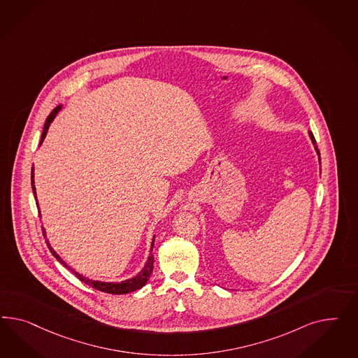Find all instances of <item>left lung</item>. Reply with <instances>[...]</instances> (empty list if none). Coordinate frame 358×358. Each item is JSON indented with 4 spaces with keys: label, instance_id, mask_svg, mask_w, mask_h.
Returning <instances> with one entry per match:
<instances>
[{
    "label": "left lung",
    "instance_id": "obj_1",
    "mask_svg": "<svg viewBox=\"0 0 358 358\" xmlns=\"http://www.w3.org/2000/svg\"><path fill=\"white\" fill-rule=\"evenodd\" d=\"M308 135H310V138H311V141H313V144H314L315 150H316V153H317V156H319V163H320V152L317 150V147H316V141H315L314 135H313V132H310L308 131Z\"/></svg>",
    "mask_w": 358,
    "mask_h": 358
}]
</instances>
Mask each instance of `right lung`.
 <instances>
[{
    "instance_id": "obj_1",
    "label": "right lung",
    "mask_w": 358,
    "mask_h": 358,
    "mask_svg": "<svg viewBox=\"0 0 358 358\" xmlns=\"http://www.w3.org/2000/svg\"><path fill=\"white\" fill-rule=\"evenodd\" d=\"M62 110V105H59V106H56V108L51 111V114L47 117V120H45V123H44L43 132H42V139H41V144H42V141H44V138H45V135H47V131L50 129V124L52 123V120H55V117L57 115V113ZM39 144V145H41ZM34 168L31 169V186H33V192L34 196H35V199H36V192H35V185H34ZM36 207L39 208V205H38V199H36ZM41 213V211H39ZM41 215V214H39ZM43 229V236L45 238V231ZM45 243H47V245H48V250H51V253L54 255L55 259L59 261L60 264H63L66 269H69V271H73V274L76 275L77 278L80 280L81 282H84V283H87L89 286H92V287H94V289H97L99 292H102V293H108V294H115V295H120V294H127L132 293V292H136V290H139L141 289L147 281L150 280V277H151L152 271H153V255H150L148 256V260L145 262V265H144V268L141 269L135 277H132L130 280H126V281L122 282H101V281H94V280H89V278H85L83 274H80V273H77V271H73L71 266H68L66 264H65L63 259L55 252L54 248L50 245V243H48V240H45ZM153 243H155V238L152 240L151 244V252L152 248H153Z\"/></svg>"
}]
</instances>
